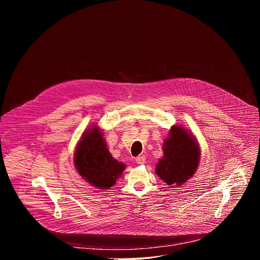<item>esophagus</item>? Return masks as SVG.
<instances>
[{
  "instance_id": "34e87169",
  "label": "esophagus",
  "mask_w": 260,
  "mask_h": 260,
  "mask_svg": "<svg viewBox=\"0 0 260 260\" xmlns=\"http://www.w3.org/2000/svg\"><path fill=\"white\" fill-rule=\"evenodd\" d=\"M136 161H137L138 165H143V164H145V161H146L145 155H139V156L136 158Z\"/></svg>"
}]
</instances>
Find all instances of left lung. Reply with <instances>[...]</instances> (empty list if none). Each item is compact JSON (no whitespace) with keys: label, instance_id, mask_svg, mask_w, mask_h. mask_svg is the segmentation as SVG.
<instances>
[{"label":"left lung","instance_id":"1","mask_svg":"<svg viewBox=\"0 0 260 260\" xmlns=\"http://www.w3.org/2000/svg\"><path fill=\"white\" fill-rule=\"evenodd\" d=\"M200 148L192 136L180 126H173L164 144V157L155 172L168 185H182L199 167Z\"/></svg>","mask_w":260,"mask_h":260}]
</instances>
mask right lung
Here are the masks:
<instances>
[{
    "label": "right lung",
    "instance_id": "1",
    "mask_svg": "<svg viewBox=\"0 0 260 260\" xmlns=\"http://www.w3.org/2000/svg\"><path fill=\"white\" fill-rule=\"evenodd\" d=\"M75 166L82 178L100 189L113 186L125 168L110 154L98 126H92L79 142Z\"/></svg>",
    "mask_w": 260,
    "mask_h": 260
}]
</instances>
